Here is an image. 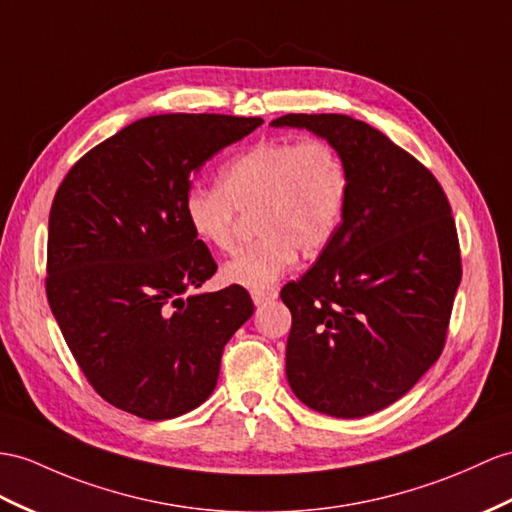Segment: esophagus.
I'll return each mask as SVG.
<instances>
[{"label": "esophagus", "instance_id": "obj_1", "mask_svg": "<svg viewBox=\"0 0 512 512\" xmlns=\"http://www.w3.org/2000/svg\"><path fill=\"white\" fill-rule=\"evenodd\" d=\"M278 297V291L276 289H263V291H252V299H254V304L256 306H260V304H265V302H271V299H276Z\"/></svg>", "mask_w": 512, "mask_h": 512}]
</instances>
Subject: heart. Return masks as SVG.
I'll return each instance as SVG.
<instances>
[{"instance_id": "b5f03b06", "label": "heart", "mask_w": 512, "mask_h": 512, "mask_svg": "<svg viewBox=\"0 0 512 512\" xmlns=\"http://www.w3.org/2000/svg\"><path fill=\"white\" fill-rule=\"evenodd\" d=\"M352 197L350 167L323 136L258 141L221 169L219 182L193 184L184 217L199 241L232 252L241 213H254L260 239L223 267V278L263 291L339 234Z\"/></svg>"}]
</instances>
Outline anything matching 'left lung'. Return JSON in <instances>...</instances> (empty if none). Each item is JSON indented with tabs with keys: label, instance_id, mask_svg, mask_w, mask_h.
<instances>
[{
	"label": "left lung",
	"instance_id": "8db88e82",
	"mask_svg": "<svg viewBox=\"0 0 512 512\" xmlns=\"http://www.w3.org/2000/svg\"><path fill=\"white\" fill-rule=\"evenodd\" d=\"M271 126L332 141L352 197L334 241L284 284L286 378L308 408L365 417L406 395L439 360L463 276L452 206L428 167L347 115H284Z\"/></svg>",
	"mask_w": 512,
	"mask_h": 512
}]
</instances>
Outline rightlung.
<instances>
[{"label":"right lung","mask_w":512,"mask_h":512,"mask_svg":"<svg viewBox=\"0 0 512 512\" xmlns=\"http://www.w3.org/2000/svg\"><path fill=\"white\" fill-rule=\"evenodd\" d=\"M263 119L154 115L86 152L49 210V308L84 378L147 421L215 391L223 347L252 317L243 286L189 295L217 271L184 217L191 176Z\"/></svg>","instance_id":"add662e5"}]
</instances>
